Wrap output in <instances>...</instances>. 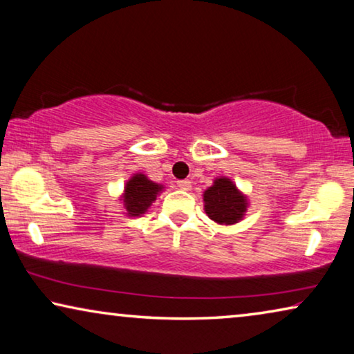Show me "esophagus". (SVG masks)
Returning a JSON list of instances; mask_svg holds the SVG:
<instances>
[{
    "label": "esophagus",
    "mask_w": 354,
    "mask_h": 354,
    "mask_svg": "<svg viewBox=\"0 0 354 354\" xmlns=\"http://www.w3.org/2000/svg\"><path fill=\"white\" fill-rule=\"evenodd\" d=\"M177 187L180 189H185V192H188V189L192 188V182H189V180H178Z\"/></svg>",
    "instance_id": "esophagus-1"
}]
</instances>
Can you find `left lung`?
Instances as JSON below:
<instances>
[{
  "label": "left lung",
  "instance_id": "left-lung-1",
  "mask_svg": "<svg viewBox=\"0 0 354 354\" xmlns=\"http://www.w3.org/2000/svg\"><path fill=\"white\" fill-rule=\"evenodd\" d=\"M203 201L207 217L225 227L241 222L249 207L248 196L232 178L223 176L215 177L212 185L204 189Z\"/></svg>",
  "mask_w": 354,
  "mask_h": 354
}]
</instances>
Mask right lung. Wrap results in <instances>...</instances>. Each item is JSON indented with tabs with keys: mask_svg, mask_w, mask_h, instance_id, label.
I'll list each match as a JSON object with an SVG mask.
<instances>
[{
	"mask_svg": "<svg viewBox=\"0 0 354 354\" xmlns=\"http://www.w3.org/2000/svg\"><path fill=\"white\" fill-rule=\"evenodd\" d=\"M165 185L156 183L148 178L145 174L137 172L126 182L120 201L124 207V214L127 217H140L142 214L148 211L151 203L155 201L158 194H160Z\"/></svg>",
	"mask_w": 354,
	"mask_h": 354,
	"instance_id": "add662e5",
	"label": "right lung"
}]
</instances>
